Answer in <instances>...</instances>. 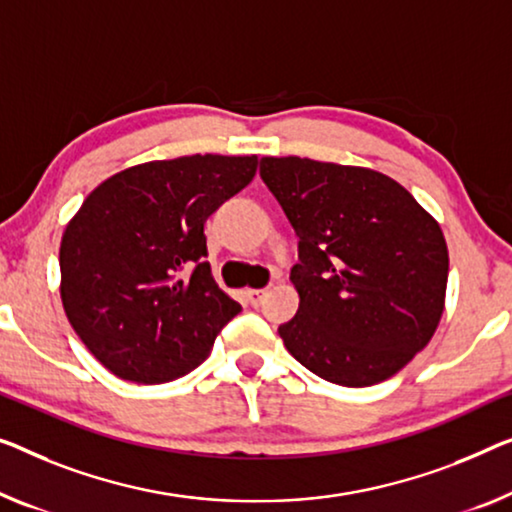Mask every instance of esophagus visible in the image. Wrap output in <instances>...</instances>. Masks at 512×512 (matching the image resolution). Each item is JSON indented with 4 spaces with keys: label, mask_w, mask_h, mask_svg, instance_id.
I'll use <instances>...</instances> for the list:
<instances>
[{
    "label": "esophagus",
    "mask_w": 512,
    "mask_h": 512,
    "mask_svg": "<svg viewBox=\"0 0 512 512\" xmlns=\"http://www.w3.org/2000/svg\"><path fill=\"white\" fill-rule=\"evenodd\" d=\"M246 296L250 305H262L266 296H269V289H248Z\"/></svg>",
    "instance_id": "esophagus-1"
}]
</instances>
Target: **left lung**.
Instances as JSON below:
<instances>
[{"instance_id":"left-lung-1","label":"left lung","mask_w":512,"mask_h":512,"mask_svg":"<svg viewBox=\"0 0 512 512\" xmlns=\"http://www.w3.org/2000/svg\"><path fill=\"white\" fill-rule=\"evenodd\" d=\"M259 177L299 236V312L287 352L340 386L379 384L430 342L446 301L448 248L407 188L368 167L266 156Z\"/></svg>"}]
</instances>
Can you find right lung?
Wrapping results in <instances>:
<instances>
[{"label": "right lung", "mask_w": 512, "mask_h": 512, "mask_svg": "<svg viewBox=\"0 0 512 512\" xmlns=\"http://www.w3.org/2000/svg\"><path fill=\"white\" fill-rule=\"evenodd\" d=\"M255 172L257 156L151 160L82 202L61 236V303L112 375L137 384L188 375L239 315L204 262V223Z\"/></svg>", "instance_id": "obj_1"}]
</instances>
